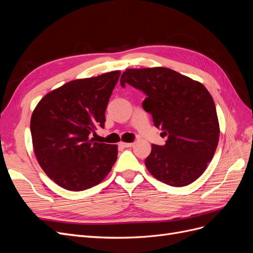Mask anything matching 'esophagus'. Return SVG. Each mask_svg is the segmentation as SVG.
Listing matches in <instances>:
<instances>
[{"label":"esophagus","instance_id":"esophagus-1","mask_svg":"<svg viewBox=\"0 0 253 253\" xmlns=\"http://www.w3.org/2000/svg\"><path fill=\"white\" fill-rule=\"evenodd\" d=\"M120 145L124 148H132L134 145V142H120Z\"/></svg>","mask_w":253,"mask_h":253}]
</instances>
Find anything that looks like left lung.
<instances>
[{
	"instance_id": "obj_1",
	"label": "left lung",
	"mask_w": 253,
	"mask_h": 253,
	"mask_svg": "<svg viewBox=\"0 0 253 253\" xmlns=\"http://www.w3.org/2000/svg\"><path fill=\"white\" fill-rule=\"evenodd\" d=\"M120 84L147 95L142 108L167 137L166 144H152L144 160L149 172L172 187L195 181L212 160L219 138L215 104L208 89L167 67L128 68Z\"/></svg>"
}]
</instances>
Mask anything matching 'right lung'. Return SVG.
<instances>
[{
    "instance_id": "right-lung-1",
    "label": "right lung",
    "mask_w": 253,
    "mask_h": 253,
    "mask_svg": "<svg viewBox=\"0 0 253 253\" xmlns=\"http://www.w3.org/2000/svg\"><path fill=\"white\" fill-rule=\"evenodd\" d=\"M119 71L77 79L49 91L30 119L33 145L42 170L57 185L83 191L100 183L117 160V145L89 138L104 127L105 110Z\"/></svg>"
}]
</instances>
